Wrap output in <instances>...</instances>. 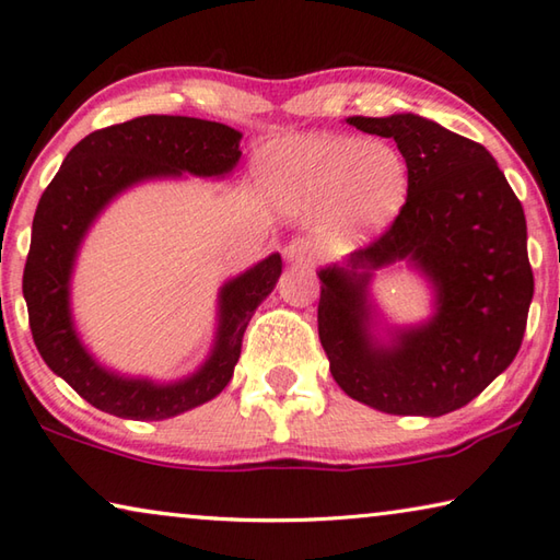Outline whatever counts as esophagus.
Wrapping results in <instances>:
<instances>
[{
  "label": "esophagus",
  "mask_w": 560,
  "mask_h": 560,
  "mask_svg": "<svg viewBox=\"0 0 560 560\" xmlns=\"http://www.w3.org/2000/svg\"><path fill=\"white\" fill-rule=\"evenodd\" d=\"M282 253L292 266H312L316 258V246L310 238H292Z\"/></svg>",
  "instance_id": "34e87169"
}]
</instances>
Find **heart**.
<instances>
[{"mask_svg": "<svg viewBox=\"0 0 560 560\" xmlns=\"http://www.w3.org/2000/svg\"><path fill=\"white\" fill-rule=\"evenodd\" d=\"M258 175L282 212L310 217L324 209L326 231L343 244H361L393 224L409 187L397 145L336 133L270 143L258 158Z\"/></svg>", "mask_w": 560, "mask_h": 560, "instance_id": "1", "label": "heart"}]
</instances>
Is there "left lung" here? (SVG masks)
Returning a JSON list of instances; mask_svg holds the SVG:
<instances>
[{
    "label": "left lung",
    "instance_id": "8db88e82",
    "mask_svg": "<svg viewBox=\"0 0 560 560\" xmlns=\"http://www.w3.org/2000/svg\"><path fill=\"white\" fill-rule=\"evenodd\" d=\"M346 124L395 139L409 187L375 244L316 270L329 371L348 397L385 415H448L508 371L522 346L534 298L522 202L485 145L424 116ZM399 265L428 282L427 320L395 325L378 310L376 272Z\"/></svg>",
    "mask_w": 560,
    "mask_h": 560
}]
</instances>
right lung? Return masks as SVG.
Wrapping results in <instances>:
<instances>
[{"label": "right lung", "mask_w": 560, "mask_h": 560, "mask_svg": "<svg viewBox=\"0 0 560 560\" xmlns=\"http://www.w3.org/2000/svg\"><path fill=\"white\" fill-rule=\"evenodd\" d=\"M241 139L244 133L219 121L139 116L84 136L40 195L24 268L31 334L50 371L92 407L136 421L171 419L214 399L234 377L250 316L278 284L280 253L221 284L207 358L167 383L114 371L90 351L72 314V276L84 238L114 199L139 185L185 175L224 180L238 165Z\"/></svg>", "instance_id": "obj_1"}]
</instances>
